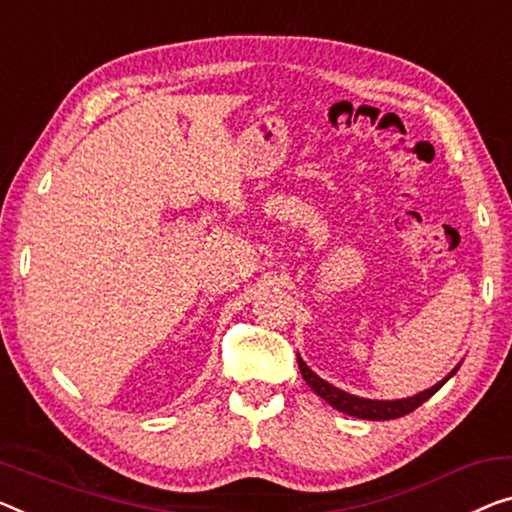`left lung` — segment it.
Listing matches in <instances>:
<instances>
[{
  "label": "left lung",
  "instance_id": "obj_1",
  "mask_svg": "<svg viewBox=\"0 0 512 512\" xmlns=\"http://www.w3.org/2000/svg\"><path fill=\"white\" fill-rule=\"evenodd\" d=\"M296 361H299V370H301V375L305 379V384H308L312 391L319 395V398L329 402L333 409L342 411V414H349V416H356V418H365V421H391V418L407 416L409 411L418 409L425 400H430L432 395L437 393L439 388L444 386L446 381L455 375L457 368H460V365H457V368L451 372V375L441 379L439 384H434L432 388H427V391L414 395V398L368 400V398H358V395L340 391V388H335L333 384H329V381H324L322 377H317L315 372H312L308 365L303 363L301 356H296Z\"/></svg>",
  "mask_w": 512,
  "mask_h": 512
}]
</instances>
